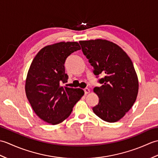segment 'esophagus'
<instances>
[{"label": "esophagus", "instance_id": "obj_1", "mask_svg": "<svg viewBox=\"0 0 158 158\" xmlns=\"http://www.w3.org/2000/svg\"><path fill=\"white\" fill-rule=\"evenodd\" d=\"M84 92H85V94H88L89 93V89L88 88H85Z\"/></svg>", "mask_w": 158, "mask_h": 158}]
</instances>
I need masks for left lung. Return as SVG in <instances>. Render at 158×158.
<instances>
[{
    "instance_id": "left-lung-1",
    "label": "left lung",
    "mask_w": 158,
    "mask_h": 158,
    "mask_svg": "<svg viewBox=\"0 0 158 158\" xmlns=\"http://www.w3.org/2000/svg\"><path fill=\"white\" fill-rule=\"evenodd\" d=\"M81 49L93 67V73L104 75L94 88L99 102L92 109L107 122H116L126 115L135 102L139 80L132 60L115 43L106 40L80 41Z\"/></svg>"
}]
</instances>
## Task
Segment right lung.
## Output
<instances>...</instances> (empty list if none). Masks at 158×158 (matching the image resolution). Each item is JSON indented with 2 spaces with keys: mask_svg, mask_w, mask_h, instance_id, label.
Listing matches in <instances>:
<instances>
[{
  "mask_svg": "<svg viewBox=\"0 0 158 158\" xmlns=\"http://www.w3.org/2000/svg\"><path fill=\"white\" fill-rule=\"evenodd\" d=\"M81 49L77 42H60L48 45L36 55L26 80V94L39 118L56 125L71 113L84 94L80 88L61 86L67 82L64 63L67 57Z\"/></svg>",
  "mask_w": 158,
  "mask_h": 158,
  "instance_id": "1",
  "label": "right lung"
}]
</instances>
